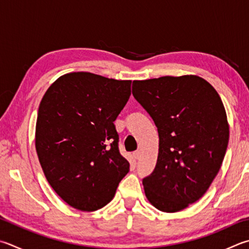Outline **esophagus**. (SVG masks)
<instances>
[{"mask_svg": "<svg viewBox=\"0 0 249 249\" xmlns=\"http://www.w3.org/2000/svg\"><path fill=\"white\" fill-rule=\"evenodd\" d=\"M133 156H134V158H135V159H136V160H138V159H139V158H140V151H139V150H137V151H135V152L133 153Z\"/></svg>", "mask_w": 249, "mask_h": 249, "instance_id": "1", "label": "esophagus"}]
</instances>
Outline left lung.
<instances>
[{"label":"left lung","mask_w":249,"mask_h":249,"mask_svg":"<svg viewBox=\"0 0 249 249\" xmlns=\"http://www.w3.org/2000/svg\"><path fill=\"white\" fill-rule=\"evenodd\" d=\"M133 96L159 133L156 168L142 179L147 199L178 212L205 195L222 165L229 123L222 100L196 75L134 80Z\"/></svg>","instance_id":"8db88e82"}]
</instances>
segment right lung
Returning a JSON list of instances; mask_svg holds the SVG:
<instances>
[{
  "label": "right lung",
  "instance_id": "obj_1",
  "mask_svg": "<svg viewBox=\"0 0 249 249\" xmlns=\"http://www.w3.org/2000/svg\"><path fill=\"white\" fill-rule=\"evenodd\" d=\"M130 84L75 71L58 77L40 102L39 162L51 187L75 209H101L128 173L113 122L128 101Z\"/></svg>",
  "mask_w": 249,
  "mask_h": 249
}]
</instances>
